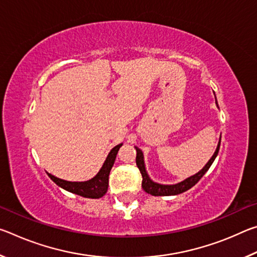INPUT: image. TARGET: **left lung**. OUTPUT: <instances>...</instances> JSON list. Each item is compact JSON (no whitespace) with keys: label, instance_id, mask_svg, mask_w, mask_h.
Listing matches in <instances>:
<instances>
[{"label":"left lung","instance_id":"1","mask_svg":"<svg viewBox=\"0 0 257 257\" xmlns=\"http://www.w3.org/2000/svg\"><path fill=\"white\" fill-rule=\"evenodd\" d=\"M215 103H216V106L219 107V105H217V102H216V98H215ZM220 144H221V138L219 139V143H217V146H216L214 154L212 155V158L208 160V162L205 164V167H204L202 170H199L197 173H195L194 176H190L187 178V179L178 182V184H175V185H162V184H159V182H155L152 180L150 176L147 175L145 162H144V154H143V152L139 150L137 146H135V149H136V151H137L136 164H137V167L139 169V171H141L142 177H143V181H142L143 189H144L147 194L153 195V196H173V195L181 194V193H184V191H187L188 189H190L191 187L196 185L197 182L201 180V178L205 175L208 169H210V167L212 165V163L214 162V160L217 156V153H219Z\"/></svg>","mask_w":257,"mask_h":257}]
</instances>
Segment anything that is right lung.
Returning <instances> with one entry per match:
<instances>
[{
	"mask_svg": "<svg viewBox=\"0 0 257 257\" xmlns=\"http://www.w3.org/2000/svg\"><path fill=\"white\" fill-rule=\"evenodd\" d=\"M121 146H122V144L113 147L110 151V153H108L107 158L104 161L101 170L97 172V175L94 178L87 181H68L60 179V178L51 175L49 172L46 173L56 185L61 187V188L70 191V193L79 195V196L86 198H101L107 191L108 175H110L111 169L113 164H114L116 154H118V151Z\"/></svg>",
	"mask_w": 257,
	"mask_h": 257,
	"instance_id": "add662e5",
	"label": "right lung"
}]
</instances>
